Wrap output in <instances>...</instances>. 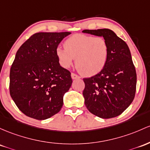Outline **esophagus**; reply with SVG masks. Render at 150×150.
Listing matches in <instances>:
<instances>
[{"label": "esophagus", "instance_id": "esophagus-1", "mask_svg": "<svg viewBox=\"0 0 150 150\" xmlns=\"http://www.w3.org/2000/svg\"><path fill=\"white\" fill-rule=\"evenodd\" d=\"M71 77L72 79H79L80 78V76L78 75H76L75 73H73V72H72L71 73Z\"/></svg>", "mask_w": 150, "mask_h": 150}]
</instances>
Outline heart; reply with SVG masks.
Instances as JSON below:
<instances>
[{
  "label": "heart",
  "mask_w": 150,
  "mask_h": 150,
  "mask_svg": "<svg viewBox=\"0 0 150 150\" xmlns=\"http://www.w3.org/2000/svg\"><path fill=\"white\" fill-rule=\"evenodd\" d=\"M65 48L58 47L55 53L63 67H69L75 58V66L85 76H93L104 69L109 55V45L103 37L77 34L64 42Z\"/></svg>",
  "instance_id": "obj_1"
}]
</instances>
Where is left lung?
Instances as JSON below:
<instances>
[{
    "label": "left lung",
    "instance_id": "left-lung-1",
    "mask_svg": "<svg viewBox=\"0 0 150 150\" xmlns=\"http://www.w3.org/2000/svg\"><path fill=\"white\" fill-rule=\"evenodd\" d=\"M83 32L103 36L109 45L104 69L91 78H83L85 106L99 117H115L129 106L135 96L137 74L130 51L126 42L110 29L84 30Z\"/></svg>",
    "mask_w": 150,
    "mask_h": 150
}]
</instances>
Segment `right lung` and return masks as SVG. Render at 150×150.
<instances>
[{"instance_id":"obj_1","label":"right lung","mask_w":150,"mask_h":150,"mask_svg":"<svg viewBox=\"0 0 150 150\" xmlns=\"http://www.w3.org/2000/svg\"><path fill=\"white\" fill-rule=\"evenodd\" d=\"M70 32L37 33L20 47L10 70V94L18 109L42 120L57 114L72 80L55 50Z\"/></svg>"}]
</instances>
